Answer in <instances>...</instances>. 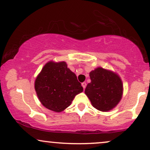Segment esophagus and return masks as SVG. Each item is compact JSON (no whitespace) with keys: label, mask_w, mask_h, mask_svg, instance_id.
Instances as JSON below:
<instances>
[{"label":"esophagus","mask_w":150,"mask_h":150,"mask_svg":"<svg viewBox=\"0 0 150 150\" xmlns=\"http://www.w3.org/2000/svg\"><path fill=\"white\" fill-rule=\"evenodd\" d=\"M81 85H82L83 88H84V89L86 86V82H82V83H81Z\"/></svg>","instance_id":"34e87169"}]
</instances>
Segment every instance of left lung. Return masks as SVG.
I'll return each instance as SVG.
<instances>
[{"instance_id": "8db88e82", "label": "left lung", "mask_w": 150, "mask_h": 150, "mask_svg": "<svg viewBox=\"0 0 150 150\" xmlns=\"http://www.w3.org/2000/svg\"><path fill=\"white\" fill-rule=\"evenodd\" d=\"M91 83L87 84L85 93L98 110L107 111L112 109L121 100L122 83L117 74L102 68L89 73Z\"/></svg>"}]
</instances>
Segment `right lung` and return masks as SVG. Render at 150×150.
Here are the masks:
<instances>
[{
  "instance_id": "right-lung-1",
  "label": "right lung",
  "mask_w": 150,
  "mask_h": 150,
  "mask_svg": "<svg viewBox=\"0 0 150 150\" xmlns=\"http://www.w3.org/2000/svg\"><path fill=\"white\" fill-rule=\"evenodd\" d=\"M35 88L41 104L55 112L64 111L75 96L83 91L75 74L64 62L45 64L36 79Z\"/></svg>"
}]
</instances>
